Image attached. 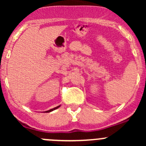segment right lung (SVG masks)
Here are the masks:
<instances>
[{
	"mask_svg": "<svg viewBox=\"0 0 146 146\" xmlns=\"http://www.w3.org/2000/svg\"><path fill=\"white\" fill-rule=\"evenodd\" d=\"M60 107V105L59 106H58V107H54V108H53V109H51V110H48V111H46L45 112H50V111H54V110H56L57 108H58V107Z\"/></svg>",
	"mask_w": 146,
	"mask_h": 146,
	"instance_id": "obj_1",
	"label": "right lung"
}]
</instances>
